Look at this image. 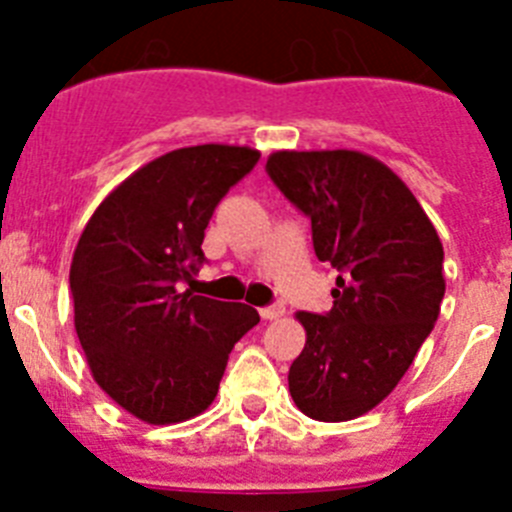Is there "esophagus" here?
Masks as SVG:
<instances>
[{"label":"esophagus","instance_id":"esophagus-1","mask_svg":"<svg viewBox=\"0 0 512 512\" xmlns=\"http://www.w3.org/2000/svg\"><path fill=\"white\" fill-rule=\"evenodd\" d=\"M261 318L264 320H279L284 315V305H269V307H261Z\"/></svg>","mask_w":512,"mask_h":512}]
</instances>
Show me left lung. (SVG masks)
Masks as SVG:
<instances>
[{
  "mask_svg": "<svg viewBox=\"0 0 512 512\" xmlns=\"http://www.w3.org/2000/svg\"><path fill=\"white\" fill-rule=\"evenodd\" d=\"M271 182L310 217L320 261L338 269L333 307L297 312L307 333L289 392L312 420L377 408L413 364L441 312L443 246L400 176L359 151H277Z\"/></svg>",
  "mask_w": 512,
  "mask_h": 512,
  "instance_id": "1",
  "label": "left lung"
}]
</instances>
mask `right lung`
Masks as SVG:
<instances>
[{
	"label": "right lung",
	"mask_w": 512,
	"mask_h": 512,
	"mask_svg": "<svg viewBox=\"0 0 512 512\" xmlns=\"http://www.w3.org/2000/svg\"><path fill=\"white\" fill-rule=\"evenodd\" d=\"M246 146L179 148L130 174L89 217L71 261L74 325L94 382L151 425L205 413L233 346L259 323L243 302L182 292L205 261L217 202L256 166Z\"/></svg>",
	"instance_id": "obj_1"
}]
</instances>
